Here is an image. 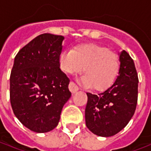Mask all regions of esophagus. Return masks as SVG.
Segmentation results:
<instances>
[{"label":"esophagus","mask_w":151,"mask_h":151,"mask_svg":"<svg viewBox=\"0 0 151 151\" xmlns=\"http://www.w3.org/2000/svg\"><path fill=\"white\" fill-rule=\"evenodd\" d=\"M69 89L72 94H74V93H76V92L78 91L79 90L78 86L76 85L74 82H70V83H69Z\"/></svg>","instance_id":"1"}]
</instances>
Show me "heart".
I'll return each instance as SVG.
<instances>
[{
    "label": "heart",
    "mask_w": 151,
    "mask_h": 151,
    "mask_svg": "<svg viewBox=\"0 0 151 151\" xmlns=\"http://www.w3.org/2000/svg\"><path fill=\"white\" fill-rule=\"evenodd\" d=\"M60 69L66 74L74 75L82 70L80 82L97 91L111 87L119 72V60L114 52L95 43H87L64 51L58 57Z\"/></svg>",
    "instance_id": "b5f03b06"
}]
</instances>
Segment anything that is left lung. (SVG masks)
I'll return each mask as SVG.
<instances>
[{
    "instance_id": "left-lung-1",
    "label": "left lung",
    "mask_w": 151,
    "mask_h": 151,
    "mask_svg": "<svg viewBox=\"0 0 151 151\" xmlns=\"http://www.w3.org/2000/svg\"><path fill=\"white\" fill-rule=\"evenodd\" d=\"M119 54V75L111 87L98 95L86 93V124L99 137L113 136L129 122L137 103L138 78L135 65L124 50Z\"/></svg>"
}]
</instances>
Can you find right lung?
<instances>
[{
    "instance_id": "1",
    "label": "right lung",
    "mask_w": 151,
    "mask_h": 151,
    "mask_svg": "<svg viewBox=\"0 0 151 151\" xmlns=\"http://www.w3.org/2000/svg\"><path fill=\"white\" fill-rule=\"evenodd\" d=\"M62 35L42 34L16 55L9 95L15 116L35 133H47L59 123L64 105L71 97L69 79L58 61Z\"/></svg>"
}]
</instances>
